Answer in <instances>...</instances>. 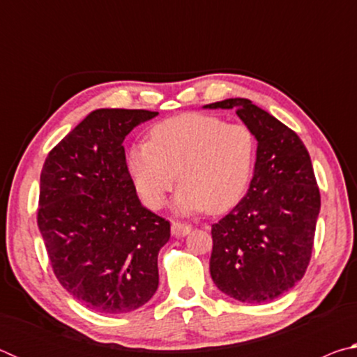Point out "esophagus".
Here are the masks:
<instances>
[{"label":"esophagus","instance_id":"obj_1","mask_svg":"<svg viewBox=\"0 0 357 357\" xmlns=\"http://www.w3.org/2000/svg\"><path fill=\"white\" fill-rule=\"evenodd\" d=\"M192 227L189 223H184V222H179V220H173L172 222V234L176 238H183L185 234L190 233Z\"/></svg>","mask_w":357,"mask_h":357}]
</instances>
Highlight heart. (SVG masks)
I'll return each mask as SVG.
<instances>
[{"label":"heart","instance_id":"b5f03b06","mask_svg":"<svg viewBox=\"0 0 357 357\" xmlns=\"http://www.w3.org/2000/svg\"><path fill=\"white\" fill-rule=\"evenodd\" d=\"M255 160L257 138L249 126L185 113L155 124L149 142L129 149L126 165L148 208L159 209L179 179L176 211L220 214L243 200Z\"/></svg>","mask_w":357,"mask_h":357}]
</instances>
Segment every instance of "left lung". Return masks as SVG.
<instances>
[{
  "label": "left lung",
  "mask_w": 357,
  "mask_h": 357,
  "mask_svg": "<svg viewBox=\"0 0 357 357\" xmlns=\"http://www.w3.org/2000/svg\"><path fill=\"white\" fill-rule=\"evenodd\" d=\"M206 107L234 108L258 142L249 190L211 229V277L241 302L277 299L304 277L312 258L321 197L309 151L294 130L249 99Z\"/></svg>",
  "instance_id": "left-lung-1"
}]
</instances>
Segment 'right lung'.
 <instances>
[{
    "instance_id": "add662e5",
    "label": "right lung",
    "mask_w": 357,
    "mask_h": 357,
    "mask_svg": "<svg viewBox=\"0 0 357 357\" xmlns=\"http://www.w3.org/2000/svg\"><path fill=\"white\" fill-rule=\"evenodd\" d=\"M157 112L100 108L72 129L40 172L38 227L53 273L84 307L138 309L159 285L157 255L170 222L138 200L124 138Z\"/></svg>"
}]
</instances>
